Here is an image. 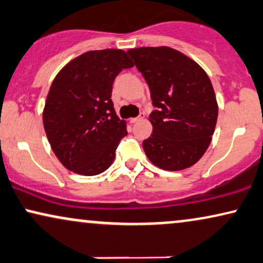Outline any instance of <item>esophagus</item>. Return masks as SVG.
Segmentation results:
<instances>
[{
  "instance_id": "1",
  "label": "esophagus",
  "mask_w": 263,
  "mask_h": 263,
  "mask_svg": "<svg viewBox=\"0 0 263 263\" xmlns=\"http://www.w3.org/2000/svg\"><path fill=\"white\" fill-rule=\"evenodd\" d=\"M144 117H145V114H144V112H142V114H140L139 117L130 118V123H136V122H140V121H142V119H144Z\"/></svg>"
}]
</instances>
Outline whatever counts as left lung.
Returning <instances> with one entry per match:
<instances>
[{
	"instance_id": "8db88e82",
	"label": "left lung",
	"mask_w": 263,
	"mask_h": 263,
	"mask_svg": "<svg viewBox=\"0 0 263 263\" xmlns=\"http://www.w3.org/2000/svg\"><path fill=\"white\" fill-rule=\"evenodd\" d=\"M151 91L153 132L144 140L147 158L176 172L193 165L209 147L216 127L213 84L202 67L169 47H142L127 52Z\"/></svg>"
}]
</instances>
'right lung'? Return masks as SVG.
I'll return each instance as SVG.
<instances>
[{"label": "right lung", "mask_w": 263, "mask_h": 263, "mask_svg": "<svg viewBox=\"0 0 263 263\" xmlns=\"http://www.w3.org/2000/svg\"><path fill=\"white\" fill-rule=\"evenodd\" d=\"M134 66L121 49L91 50L65 65L54 78L43 110L47 138L65 168L98 175L114 162L128 134L111 100L115 78Z\"/></svg>", "instance_id": "right-lung-1"}]
</instances>
